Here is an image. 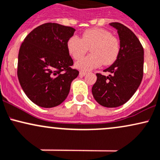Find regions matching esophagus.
Masks as SVG:
<instances>
[{"label":"esophagus","mask_w":160,"mask_h":160,"mask_svg":"<svg viewBox=\"0 0 160 160\" xmlns=\"http://www.w3.org/2000/svg\"><path fill=\"white\" fill-rule=\"evenodd\" d=\"M87 75V72H82V71H81L80 72H79V75L80 76H85V75Z\"/></svg>","instance_id":"34e87169"}]
</instances>
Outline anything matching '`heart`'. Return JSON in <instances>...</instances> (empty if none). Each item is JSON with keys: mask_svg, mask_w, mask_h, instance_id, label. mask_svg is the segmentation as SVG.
Wrapping results in <instances>:
<instances>
[{"mask_svg": "<svg viewBox=\"0 0 160 160\" xmlns=\"http://www.w3.org/2000/svg\"><path fill=\"white\" fill-rule=\"evenodd\" d=\"M88 48L91 54L75 62V67L80 70H91L102 63L106 66L113 63L119 57L120 43L110 32L99 28L86 30L81 38L73 35L67 41L68 51L75 60L82 58Z\"/></svg>", "mask_w": 160, "mask_h": 160, "instance_id": "obj_1", "label": "heart"}]
</instances>
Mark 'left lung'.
<instances>
[{"instance_id":"8db88e82","label":"left lung","mask_w":160,"mask_h":160,"mask_svg":"<svg viewBox=\"0 0 160 160\" xmlns=\"http://www.w3.org/2000/svg\"><path fill=\"white\" fill-rule=\"evenodd\" d=\"M117 30L120 52L117 60L104 72L108 76L97 73L92 94L98 103L112 108L123 105L133 96L143 78V48L132 30L119 22L109 23Z\"/></svg>"}]
</instances>
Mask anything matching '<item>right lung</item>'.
<instances>
[{"label":"right lung","instance_id":"right-lung-1","mask_svg":"<svg viewBox=\"0 0 160 160\" xmlns=\"http://www.w3.org/2000/svg\"><path fill=\"white\" fill-rule=\"evenodd\" d=\"M75 28L48 22L38 26L21 44L17 75L26 96L34 103L51 108L62 103L79 72L72 69L73 60L67 41Z\"/></svg>","mask_w":160,"mask_h":160}]
</instances>
